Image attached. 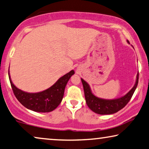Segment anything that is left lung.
Instances as JSON below:
<instances>
[{
	"mask_svg": "<svg viewBox=\"0 0 149 149\" xmlns=\"http://www.w3.org/2000/svg\"><path fill=\"white\" fill-rule=\"evenodd\" d=\"M127 42L129 43L128 41ZM81 80L83 84L86 104L90 109L98 114H112L123 109L131 99L139 83V73L136 75L134 86L131 90L124 96L112 100H106L97 97L93 94L90 86L87 82L82 78H81Z\"/></svg>",
	"mask_w": 149,
	"mask_h": 149,
	"instance_id": "8db88e82",
	"label": "left lung"
}]
</instances>
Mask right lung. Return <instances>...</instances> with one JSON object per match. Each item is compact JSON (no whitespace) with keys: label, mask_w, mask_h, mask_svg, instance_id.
Returning <instances> with one entry per match:
<instances>
[{"label":"right lung","mask_w":149,"mask_h":149,"mask_svg":"<svg viewBox=\"0 0 149 149\" xmlns=\"http://www.w3.org/2000/svg\"><path fill=\"white\" fill-rule=\"evenodd\" d=\"M74 74V70L70 71L50 88L37 93H28L20 90L13 84L9 72L8 77L13 93L22 105L35 112H49L54 110L61 102L68 81Z\"/></svg>","instance_id":"add662e5"}]
</instances>
